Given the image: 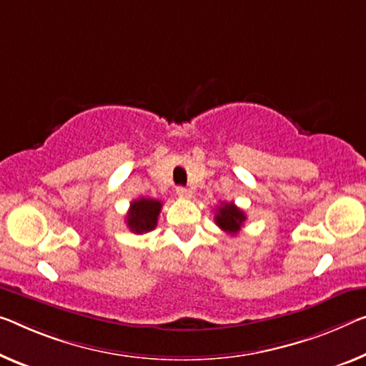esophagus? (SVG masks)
<instances>
[{
    "instance_id": "34e87169",
    "label": "esophagus",
    "mask_w": 366,
    "mask_h": 366,
    "mask_svg": "<svg viewBox=\"0 0 366 366\" xmlns=\"http://www.w3.org/2000/svg\"><path fill=\"white\" fill-rule=\"evenodd\" d=\"M177 194L179 196V198H191V196H193V191H191L189 188L178 187L177 188Z\"/></svg>"
}]
</instances>
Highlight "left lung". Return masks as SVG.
I'll return each instance as SVG.
<instances>
[{
    "mask_svg": "<svg viewBox=\"0 0 366 366\" xmlns=\"http://www.w3.org/2000/svg\"><path fill=\"white\" fill-rule=\"evenodd\" d=\"M216 224L221 227L224 232L235 235L240 230V227L244 226L245 222V212L239 209L234 202H222L221 206L216 209Z\"/></svg>",
    "mask_w": 366,
    "mask_h": 366,
    "instance_id": "1",
    "label": "left lung"
}]
</instances>
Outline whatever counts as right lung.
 Returning a JSON list of instances; mask_svg holds the SVG:
<instances>
[{
    "mask_svg": "<svg viewBox=\"0 0 366 366\" xmlns=\"http://www.w3.org/2000/svg\"><path fill=\"white\" fill-rule=\"evenodd\" d=\"M162 211V202L157 199L149 198H139L131 202V207L127 211V227L132 230L134 234H145L155 229L157 221H159V214Z\"/></svg>",
    "mask_w": 366,
    "mask_h": 366,
    "instance_id": "1",
    "label": "right lung"
}]
</instances>
